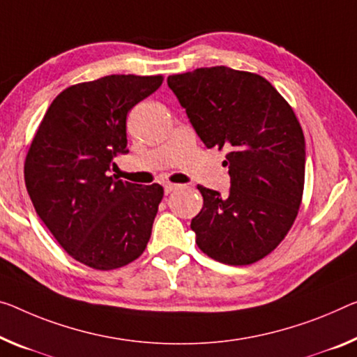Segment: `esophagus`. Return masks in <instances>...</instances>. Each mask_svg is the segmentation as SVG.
Listing matches in <instances>:
<instances>
[{
	"label": "esophagus",
	"instance_id": "34e87169",
	"mask_svg": "<svg viewBox=\"0 0 357 357\" xmlns=\"http://www.w3.org/2000/svg\"><path fill=\"white\" fill-rule=\"evenodd\" d=\"M177 188H178V185H175V183H166V185H164V193L169 195V193H172V191L177 190Z\"/></svg>",
	"mask_w": 357,
	"mask_h": 357
}]
</instances>
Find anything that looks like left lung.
Masks as SVG:
<instances>
[{"label": "left lung", "mask_w": 357, "mask_h": 357, "mask_svg": "<svg viewBox=\"0 0 357 357\" xmlns=\"http://www.w3.org/2000/svg\"><path fill=\"white\" fill-rule=\"evenodd\" d=\"M167 84L204 145L229 150V195L197 185V248L227 265L261 260L287 236L303 196L305 137L292 107L263 76L223 65L171 75Z\"/></svg>", "instance_id": "1"}]
</instances>
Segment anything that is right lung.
Segmentation results:
<instances>
[{
  "mask_svg": "<svg viewBox=\"0 0 357 357\" xmlns=\"http://www.w3.org/2000/svg\"><path fill=\"white\" fill-rule=\"evenodd\" d=\"M162 76L109 75L70 86L54 98L25 158L35 211L76 261L116 270L144 254L161 185L109 177L113 158L129 150L126 118Z\"/></svg>",
  "mask_w": 357,
  "mask_h": 357,
  "instance_id": "add662e5",
  "label": "right lung"
}]
</instances>
